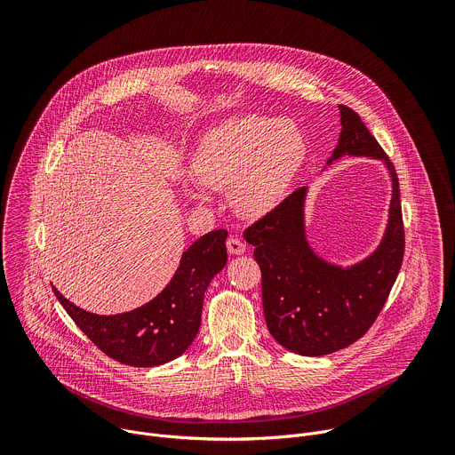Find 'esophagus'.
I'll list each match as a JSON object with an SVG mask.
<instances>
[{"mask_svg": "<svg viewBox=\"0 0 455 455\" xmlns=\"http://www.w3.org/2000/svg\"><path fill=\"white\" fill-rule=\"evenodd\" d=\"M227 248H228V251L230 253H243L244 251V243L239 239V237H234V235H230L228 239H227Z\"/></svg>", "mask_w": 455, "mask_h": 455, "instance_id": "esophagus-1", "label": "esophagus"}]
</instances>
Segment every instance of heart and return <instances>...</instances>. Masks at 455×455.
Here are the masks:
<instances>
[{"instance_id":"b5f03b06","label":"heart","mask_w":455,"mask_h":455,"mask_svg":"<svg viewBox=\"0 0 455 455\" xmlns=\"http://www.w3.org/2000/svg\"><path fill=\"white\" fill-rule=\"evenodd\" d=\"M306 156V140L288 118L243 115L204 137L192 160V174L202 187L227 190L243 216L268 212L284 194Z\"/></svg>"}]
</instances>
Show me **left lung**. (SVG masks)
<instances>
[{
	"label": "left lung",
	"mask_w": 455,
	"mask_h": 455,
	"mask_svg": "<svg viewBox=\"0 0 455 455\" xmlns=\"http://www.w3.org/2000/svg\"><path fill=\"white\" fill-rule=\"evenodd\" d=\"M342 133L333 158L342 155L385 160L393 176L391 216L379 248L351 268L328 265L307 246L302 223L304 188L244 228L261 268L263 309L272 337L304 356H322L362 339L383 309L405 253L400 181L393 162L360 115L340 104ZM330 160V162H331Z\"/></svg>",
	"instance_id": "8db88e82"
}]
</instances>
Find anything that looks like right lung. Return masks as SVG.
<instances>
[{"mask_svg":"<svg viewBox=\"0 0 455 455\" xmlns=\"http://www.w3.org/2000/svg\"><path fill=\"white\" fill-rule=\"evenodd\" d=\"M227 230H212L194 241L165 290L151 302L120 315H93L53 293L77 328L109 358L133 365L167 363L187 351L202 323L205 290L227 265Z\"/></svg>","mask_w":455,"mask_h":455,"instance_id":"1","label":"right lung"}]
</instances>
